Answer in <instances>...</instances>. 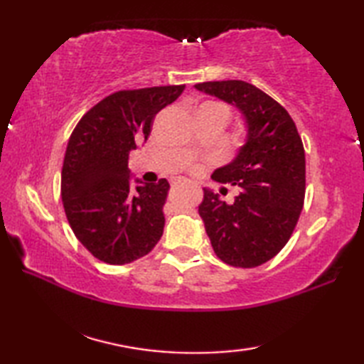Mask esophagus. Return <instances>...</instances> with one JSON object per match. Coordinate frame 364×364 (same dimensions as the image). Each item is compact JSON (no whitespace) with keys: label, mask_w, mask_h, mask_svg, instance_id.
Here are the masks:
<instances>
[{"label":"esophagus","mask_w":364,"mask_h":364,"mask_svg":"<svg viewBox=\"0 0 364 364\" xmlns=\"http://www.w3.org/2000/svg\"><path fill=\"white\" fill-rule=\"evenodd\" d=\"M181 183H183V181H181V180H176V181H175V183H173V184H181Z\"/></svg>","instance_id":"34e87169"}]
</instances>
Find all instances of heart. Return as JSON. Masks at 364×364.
<instances>
[{"mask_svg":"<svg viewBox=\"0 0 364 364\" xmlns=\"http://www.w3.org/2000/svg\"><path fill=\"white\" fill-rule=\"evenodd\" d=\"M197 111H210L213 114H218L219 117L225 120V123L230 119V107L220 102H206L202 106H198Z\"/></svg>","mask_w":364,"mask_h":364,"instance_id":"obj_1","label":"heart"}]
</instances>
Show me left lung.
I'll list each match as a JSON object with an SVG mask.
<instances>
[{
    "label": "left lung",
    "instance_id": "1",
    "mask_svg": "<svg viewBox=\"0 0 364 364\" xmlns=\"http://www.w3.org/2000/svg\"><path fill=\"white\" fill-rule=\"evenodd\" d=\"M235 105L249 127L247 142L211 178L239 189L225 203L203 189L198 214L218 258L233 267L264 264L289 241L305 200V150L284 107L253 84L239 80L196 84Z\"/></svg>",
    "mask_w": 364,
    "mask_h": 364
}]
</instances>
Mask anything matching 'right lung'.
<instances>
[{"label": "right lung", "instance_id": "obj_1", "mask_svg": "<svg viewBox=\"0 0 364 364\" xmlns=\"http://www.w3.org/2000/svg\"><path fill=\"white\" fill-rule=\"evenodd\" d=\"M181 86L119 90L82 115L67 145L60 197L75 236L106 264L122 266L150 253L164 231L168 183L131 188L128 156L146 142L156 114Z\"/></svg>", "mask_w": 364, "mask_h": 364}]
</instances>
